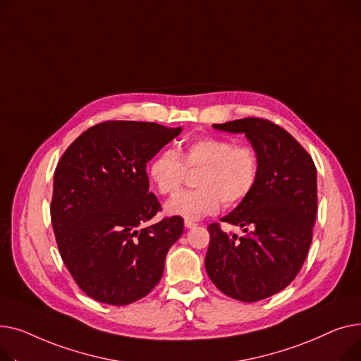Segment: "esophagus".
Here are the masks:
<instances>
[{
	"label": "esophagus",
	"instance_id": "esophagus-1",
	"mask_svg": "<svg viewBox=\"0 0 361 361\" xmlns=\"http://www.w3.org/2000/svg\"><path fill=\"white\" fill-rule=\"evenodd\" d=\"M195 226H197L195 221H192V220H185V227H186V228H192V227H195Z\"/></svg>",
	"mask_w": 361,
	"mask_h": 361
}]
</instances>
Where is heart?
I'll return each mask as SVG.
<instances>
[{
	"label": "heart",
	"mask_w": 361,
	"mask_h": 361,
	"mask_svg": "<svg viewBox=\"0 0 361 361\" xmlns=\"http://www.w3.org/2000/svg\"><path fill=\"white\" fill-rule=\"evenodd\" d=\"M259 167L253 147L220 137H200L180 145L178 153L160 152L152 160L148 175L161 195H175L186 178V169H200L198 189L182 190L166 204L171 216L198 220L216 214L221 202L228 207L242 202L258 182Z\"/></svg>",
	"instance_id": "obj_1"
}]
</instances>
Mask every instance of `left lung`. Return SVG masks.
<instances>
[{"mask_svg":"<svg viewBox=\"0 0 361 361\" xmlns=\"http://www.w3.org/2000/svg\"><path fill=\"white\" fill-rule=\"evenodd\" d=\"M213 126L245 134L261 167L252 192L220 220L242 227L245 236L209 224L205 269L228 298L258 302L284 290L302 269L316 219V167L305 148L271 121L243 118Z\"/></svg>","mask_w":361,"mask_h":361,"instance_id":"obj_1","label":"left lung"}]
</instances>
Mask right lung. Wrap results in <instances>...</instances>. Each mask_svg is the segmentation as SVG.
<instances>
[{"instance_id":"1","label":"right lung","mask_w":361,"mask_h":361,"mask_svg":"<svg viewBox=\"0 0 361 361\" xmlns=\"http://www.w3.org/2000/svg\"><path fill=\"white\" fill-rule=\"evenodd\" d=\"M180 133V126L154 122L106 121L62 154L54 173L51 220L61 258L89 298L125 306L160 281L183 219L144 226L161 209L148 190L145 167Z\"/></svg>"}]
</instances>
